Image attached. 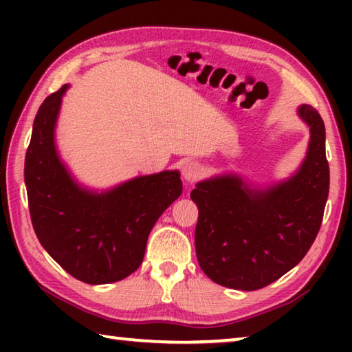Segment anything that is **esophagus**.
I'll return each instance as SVG.
<instances>
[{
	"label": "esophagus",
	"instance_id": "esophagus-1",
	"mask_svg": "<svg viewBox=\"0 0 352 352\" xmlns=\"http://www.w3.org/2000/svg\"><path fill=\"white\" fill-rule=\"evenodd\" d=\"M183 178L186 180L188 183H192L195 180H199V177L201 175V168L200 164L190 162V163H186L183 166Z\"/></svg>",
	"mask_w": 352,
	"mask_h": 352
}]
</instances>
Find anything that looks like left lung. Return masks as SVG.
I'll use <instances>...</instances> for the list:
<instances>
[{
    "label": "left lung",
    "mask_w": 352,
    "mask_h": 352,
    "mask_svg": "<svg viewBox=\"0 0 352 352\" xmlns=\"http://www.w3.org/2000/svg\"><path fill=\"white\" fill-rule=\"evenodd\" d=\"M298 115L311 129V141L294 177L253 190L241 177L222 175L190 192L199 208L195 253L214 283L265 287L294 269L317 237L329 194L324 122L311 105H301Z\"/></svg>",
    "instance_id": "obj_1"
}]
</instances>
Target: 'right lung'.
Masks as SVG:
<instances>
[{"instance_id": "obj_1", "label": "right lung", "mask_w": 352, "mask_h": 352, "mask_svg": "<svg viewBox=\"0 0 352 352\" xmlns=\"http://www.w3.org/2000/svg\"><path fill=\"white\" fill-rule=\"evenodd\" d=\"M60 90L47 96L34 119L25 158V183L35 234L63 270L87 284L127 278L144 258L158 217L180 197L178 170L136 177L107 192L80 188L58 158L54 129Z\"/></svg>"}]
</instances>
